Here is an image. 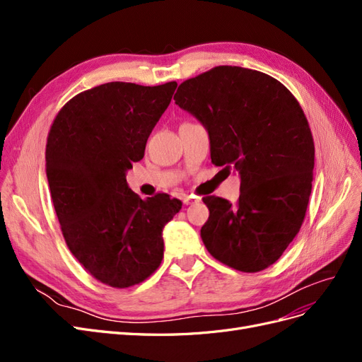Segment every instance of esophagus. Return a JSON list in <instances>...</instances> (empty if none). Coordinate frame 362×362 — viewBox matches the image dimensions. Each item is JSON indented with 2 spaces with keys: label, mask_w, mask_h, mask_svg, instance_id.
<instances>
[{
  "label": "esophagus",
  "mask_w": 362,
  "mask_h": 362,
  "mask_svg": "<svg viewBox=\"0 0 362 362\" xmlns=\"http://www.w3.org/2000/svg\"><path fill=\"white\" fill-rule=\"evenodd\" d=\"M184 205H192V204H196V202H199V199H196V198H190V196H185L184 198Z\"/></svg>",
  "instance_id": "1"
}]
</instances>
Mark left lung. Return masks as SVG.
Instances as JSON below:
<instances>
[{
  "label": "left lung",
  "instance_id": "obj_1",
  "mask_svg": "<svg viewBox=\"0 0 362 362\" xmlns=\"http://www.w3.org/2000/svg\"><path fill=\"white\" fill-rule=\"evenodd\" d=\"M173 100L206 128L211 163L240 175L235 204L202 199L206 250L240 272L267 269L299 233L311 194L314 141L302 107L273 76L240 66L185 80Z\"/></svg>",
  "mask_w": 362,
  "mask_h": 362
}]
</instances>
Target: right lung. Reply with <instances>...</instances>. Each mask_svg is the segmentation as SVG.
I'll use <instances>...</instances> for the list:
<instances>
[{
  "instance_id": "right-lung-1",
  "label": "right lung",
  "mask_w": 362,
  "mask_h": 362,
  "mask_svg": "<svg viewBox=\"0 0 362 362\" xmlns=\"http://www.w3.org/2000/svg\"><path fill=\"white\" fill-rule=\"evenodd\" d=\"M177 86H96L64 104L49 129L47 178L63 237L105 286H136L158 269L163 228L182 206L166 193L140 199L127 184Z\"/></svg>"
}]
</instances>
